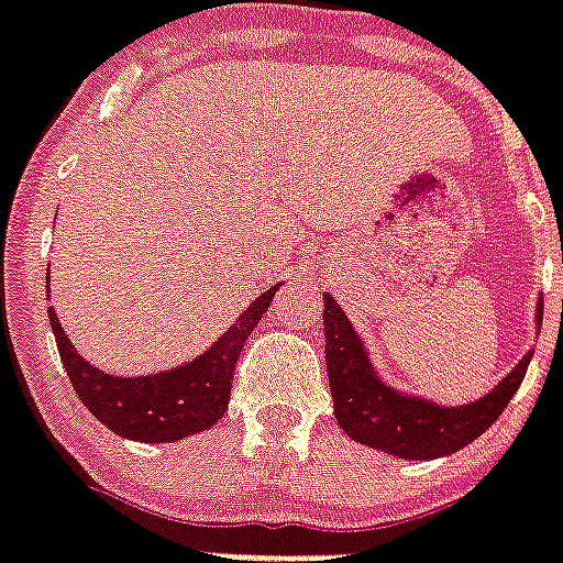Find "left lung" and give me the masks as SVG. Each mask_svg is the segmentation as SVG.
<instances>
[{
	"label": "left lung",
	"instance_id": "8db88e82",
	"mask_svg": "<svg viewBox=\"0 0 563 563\" xmlns=\"http://www.w3.org/2000/svg\"><path fill=\"white\" fill-rule=\"evenodd\" d=\"M534 321H543V300H538ZM323 332H327L329 390L335 401V419L346 437L401 460H437L474 442L497 422V416L518 393L532 353L486 393L483 399L460 408H440L419 396H405L376 376L364 341L332 295H323Z\"/></svg>",
	"mask_w": 563,
	"mask_h": 563
}]
</instances>
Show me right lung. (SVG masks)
<instances>
[{
    "label": "right lung",
    "instance_id": "1",
    "mask_svg": "<svg viewBox=\"0 0 563 563\" xmlns=\"http://www.w3.org/2000/svg\"><path fill=\"white\" fill-rule=\"evenodd\" d=\"M260 295L236 323L219 338L217 344L205 350L190 364L176 369H164L153 376H109L103 369L91 367L80 358L75 346L68 344L66 332L59 327L57 312L48 309V323L57 338L59 358L86 408L95 419L107 424L118 437L135 442H176L190 433H202L222 419L231 399V382L242 346L266 314L274 291Z\"/></svg>",
    "mask_w": 563,
    "mask_h": 563
}]
</instances>
